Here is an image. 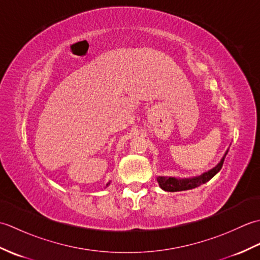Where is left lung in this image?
<instances>
[{
	"instance_id": "left-lung-1",
	"label": "left lung",
	"mask_w": 260,
	"mask_h": 260,
	"mask_svg": "<svg viewBox=\"0 0 260 260\" xmlns=\"http://www.w3.org/2000/svg\"><path fill=\"white\" fill-rule=\"evenodd\" d=\"M227 150L222 156L221 161H220L215 167L211 170H209L208 172H204L201 175L193 176V178H184V179H179V178H173V176H157V183L162 190L168 191V192H176V191H185V190H191L194 189L197 186H200L201 184L207 183L209 180H211L213 176L217 174L220 170H221L223 161L225 155L228 154Z\"/></svg>"
}]
</instances>
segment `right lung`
Returning <instances> with one entry per match:
<instances>
[{
  "mask_svg": "<svg viewBox=\"0 0 260 260\" xmlns=\"http://www.w3.org/2000/svg\"><path fill=\"white\" fill-rule=\"evenodd\" d=\"M109 184H110V182H108V183H107V184H106V186H108V185H109Z\"/></svg>",
  "mask_w": 260,
  "mask_h": 260,
  "instance_id": "1",
  "label": "right lung"
}]
</instances>
